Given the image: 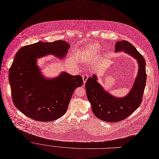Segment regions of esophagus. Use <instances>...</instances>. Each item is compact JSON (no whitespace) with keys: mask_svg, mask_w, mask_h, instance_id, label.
Segmentation results:
<instances>
[{"mask_svg":"<svg viewBox=\"0 0 159 159\" xmlns=\"http://www.w3.org/2000/svg\"><path fill=\"white\" fill-rule=\"evenodd\" d=\"M88 78V75H84L83 76V81L84 83H85L86 82Z\"/></svg>","mask_w":159,"mask_h":159,"instance_id":"esophagus-1","label":"esophagus"}]
</instances>
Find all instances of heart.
<instances>
[{
    "mask_svg": "<svg viewBox=\"0 0 159 159\" xmlns=\"http://www.w3.org/2000/svg\"><path fill=\"white\" fill-rule=\"evenodd\" d=\"M100 51L101 47L99 44L97 43L88 44L78 53V60L82 63L93 62L98 57Z\"/></svg>",
    "mask_w": 159,
    "mask_h": 159,
    "instance_id": "obj_1",
    "label": "heart"
}]
</instances>
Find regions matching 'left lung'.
I'll list each match as a JSON object with an SVG mask.
<instances>
[{
	"label": "left lung",
	"instance_id": "obj_1",
	"mask_svg": "<svg viewBox=\"0 0 159 159\" xmlns=\"http://www.w3.org/2000/svg\"><path fill=\"white\" fill-rule=\"evenodd\" d=\"M115 51L127 53L137 60L139 65L138 73L129 93L124 97L113 96L99 83L96 75L88 78L85 84L93 113L99 119L107 122L123 120L138 108L142 101L147 80L145 59L131 43L126 41H117Z\"/></svg>",
	"mask_w": 159,
	"mask_h": 159
}]
</instances>
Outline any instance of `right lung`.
Returning <instances> with one entry per match:
<instances>
[{
  "label": "right lung",
  "instance_id": "obj_1",
  "mask_svg": "<svg viewBox=\"0 0 159 159\" xmlns=\"http://www.w3.org/2000/svg\"><path fill=\"white\" fill-rule=\"evenodd\" d=\"M70 45L65 41L38 43L25 46L16 53L9 70L12 100L27 116L39 121L59 118L67 111L75 89L83 85L80 75L65 71L54 78L44 77L37 59L48 55L66 57Z\"/></svg>",
  "mask_w": 159,
  "mask_h": 159
}]
</instances>
